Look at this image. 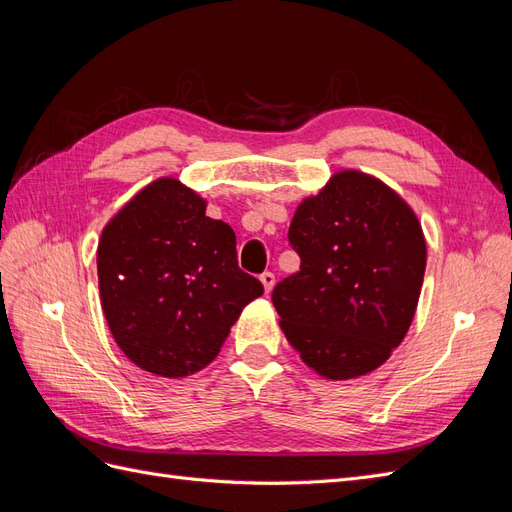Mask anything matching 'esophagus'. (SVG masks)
<instances>
[{"mask_svg":"<svg viewBox=\"0 0 512 512\" xmlns=\"http://www.w3.org/2000/svg\"><path fill=\"white\" fill-rule=\"evenodd\" d=\"M260 282H262V286H265V292L269 294V292L273 290V286H275V275L269 273V271H265V273L260 275Z\"/></svg>","mask_w":512,"mask_h":512,"instance_id":"34e87169","label":"esophagus"}]
</instances>
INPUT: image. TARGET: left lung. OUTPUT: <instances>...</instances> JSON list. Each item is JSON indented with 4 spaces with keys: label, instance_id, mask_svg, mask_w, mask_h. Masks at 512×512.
I'll use <instances>...</instances> for the list:
<instances>
[{
    "label": "left lung",
    "instance_id": "1",
    "mask_svg": "<svg viewBox=\"0 0 512 512\" xmlns=\"http://www.w3.org/2000/svg\"><path fill=\"white\" fill-rule=\"evenodd\" d=\"M288 241L301 269L273 288L280 327L327 380L378 369L406 337L427 265L412 207L361 170H339L303 198Z\"/></svg>",
    "mask_w": 512,
    "mask_h": 512
}]
</instances>
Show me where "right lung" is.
I'll return each mask as SVG.
<instances>
[{
	"label": "right lung",
	"instance_id": "1",
	"mask_svg": "<svg viewBox=\"0 0 512 512\" xmlns=\"http://www.w3.org/2000/svg\"><path fill=\"white\" fill-rule=\"evenodd\" d=\"M207 200L160 177L102 230L98 284L117 346L141 369L185 378L218 356L243 307L265 288L237 265V237Z\"/></svg>",
	"mask_w": 512,
	"mask_h": 512
}]
</instances>
